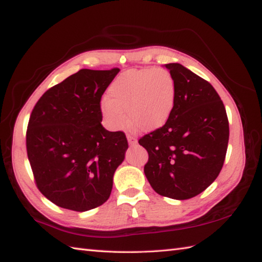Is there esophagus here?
Here are the masks:
<instances>
[{
	"instance_id": "esophagus-1",
	"label": "esophagus",
	"mask_w": 262,
	"mask_h": 262,
	"mask_svg": "<svg viewBox=\"0 0 262 262\" xmlns=\"http://www.w3.org/2000/svg\"><path fill=\"white\" fill-rule=\"evenodd\" d=\"M127 140H128V144H129L130 146H134L137 144V138L133 135H127Z\"/></svg>"
}]
</instances>
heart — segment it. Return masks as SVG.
Masks as SVG:
<instances>
[{
	"instance_id": "obj_1",
	"label": "heart",
	"mask_w": 262,
	"mask_h": 262,
	"mask_svg": "<svg viewBox=\"0 0 262 262\" xmlns=\"http://www.w3.org/2000/svg\"><path fill=\"white\" fill-rule=\"evenodd\" d=\"M177 88L173 76L164 69L129 70L110 85L101 111L109 127H125L128 118L138 130L162 127L174 109Z\"/></svg>"
}]
</instances>
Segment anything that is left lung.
<instances>
[{
	"instance_id": "8db88e82",
	"label": "left lung",
	"mask_w": 262,
	"mask_h": 262,
	"mask_svg": "<svg viewBox=\"0 0 262 262\" xmlns=\"http://www.w3.org/2000/svg\"><path fill=\"white\" fill-rule=\"evenodd\" d=\"M177 88L165 124L140 138L149 185L161 196L183 200L209 187L223 168L230 128L226 110L209 82L178 63L165 64Z\"/></svg>"
}]
</instances>
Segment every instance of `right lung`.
Here are the masks:
<instances>
[{
	"label": "right lung",
	"mask_w": 262,
	"mask_h": 262,
	"mask_svg": "<svg viewBox=\"0 0 262 262\" xmlns=\"http://www.w3.org/2000/svg\"><path fill=\"white\" fill-rule=\"evenodd\" d=\"M80 70L42 94L28 122L26 145L36 186L62 208L86 211L108 200L125 159L124 132L101 125V97L118 74Z\"/></svg>",
	"instance_id": "1"
}]
</instances>
